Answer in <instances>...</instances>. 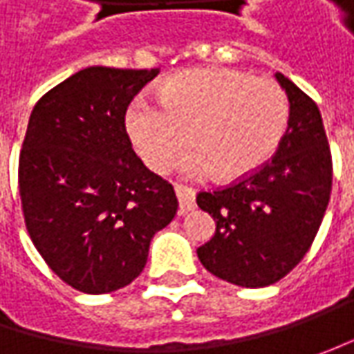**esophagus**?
<instances>
[{"label":"esophagus","mask_w":354,"mask_h":354,"mask_svg":"<svg viewBox=\"0 0 354 354\" xmlns=\"http://www.w3.org/2000/svg\"><path fill=\"white\" fill-rule=\"evenodd\" d=\"M175 195L179 201V214H185L187 211H193L197 207L195 203V191L187 185L177 183L175 185Z\"/></svg>","instance_id":"1"}]
</instances>
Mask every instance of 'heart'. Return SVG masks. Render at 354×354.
<instances>
[{
  "label": "heart",
  "mask_w": 354,
  "mask_h": 354,
  "mask_svg": "<svg viewBox=\"0 0 354 354\" xmlns=\"http://www.w3.org/2000/svg\"><path fill=\"white\" fill-rule=\"evenodd\" d=\"M157 102L138 96L126 110V131L149 169L169 171L189 133V175L238 181L276 153L288 128L290 104L270 78L234 68H189L165 78Z\"/></svg>",
  "instance_id": "1"
}]
</instances>
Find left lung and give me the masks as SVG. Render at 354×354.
<instances>
[{"instance_id":"8db88e82","label":"left lung","mask_w":354,"mask_h":354,"mask_svg":"<svg viewBox=\"0 0 354 354\" xmlns=\"http://www.w3.org/2000/svg\"><path fill=\"white\" fill-rule=\"evenodd\" d=\"M290 100V122L272 159L226 187L201 191L197 205L216 230L197 250L216 278L266 288L304 260L319 230L333 185V159L319 108L276 73Z\"/></svg>"}]
</instances>
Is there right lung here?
Returning <instances> with one entry per match:
<instances>
[{"mask_svg":"<svg viewBox=\"0 0 354 354\" xmlns=\"http://www.w3.org/2000/svg\"><path fill=\"white\" fill-rule=\"evenodd\" d=\"M157 73L90 66L48 90L29 118L19 156L25 226L78 292L131 283L177 212L171 183L143 165L126 131L129 102Z\"/></svg>","mask_w":354,"mask_h":354,"instance_id":"add662e5","label":"right lung"}]
</instances>
